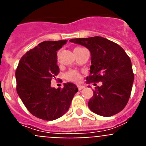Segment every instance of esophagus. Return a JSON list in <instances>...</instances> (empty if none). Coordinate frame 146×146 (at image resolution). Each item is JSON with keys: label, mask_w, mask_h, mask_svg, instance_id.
Returning a JSON list of instances; mask_svg holds the SVG:
<instances>
[{"label": "esophagus", "mask_w": 146, "mask_h": 146, "mask_svg": "<svg viewBox=\"0 0 146 146\" xmlns=\"http://www.w3.org/2000/svg\"><path fill=\"white\" fill-rule=\"evenodd\" d=\"M77 88H78V89H79V91H80V90H82V88H84V86L79 85V86H77Z\"/></svg>", "instance_id": "esophagus-1"}]
</instances>
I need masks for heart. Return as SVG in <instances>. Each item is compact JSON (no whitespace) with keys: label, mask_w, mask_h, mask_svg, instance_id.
Returning a JSON list of instances; mask_svg holds the SVG:
<instances>
[{"label":"heart","mask_w":146,"mask_h":146,"mask_svg":"<svg viewBox=\"0 0 146 146\" xmlns=\"http://www.w3.org/2000/svg\"><path fill=\"white\" fill-rule=\"evenodd\" d=\"M77 48H79V47H77ZM66 78L71 81L79 82L81 80V75L80 74V73H78V72H77V71L72 70L67 73Z\"/></svg>","instance_id":"heart-1"}]
</instances>
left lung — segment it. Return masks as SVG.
<instances>
[{
  "label": "left lung",
  "mask_w": 146,
  "mask_h": 146,
  "mask_svg": "<svg viewBox=\"0 0 146 146\" xmlns=\"http://www.w3.org/2000/svg\"><path fill=\"white\" fill-rule=\"evenodd\" d=\"M70 42L88 48L91 52L90 75L86 83L102 82L88 102L91 111L109 117L121 112L130 97L134 74L131 62L123 48L101 36L72 38Z\"/></svg>",
  "instance_id": "1"
}]
</instances>
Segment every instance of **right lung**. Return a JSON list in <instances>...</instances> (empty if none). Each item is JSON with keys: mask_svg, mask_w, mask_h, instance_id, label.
I'll use <instances>...</instances> for the list:
<instances>
[{"mask_svg": "<svg viewBox=\"0 0 146 146\" xmlns=\"http://www.w3.org/2000/svg\"><path fill=\"white\" fill-rule=\"evenodd\" d=\"M67 40L44 41L27 52L15 72L17 92L28 111L41 119L52 121L65 114L78 91L72 82L60 89L51 87L59 73L57 51Z\"/></svg>", "mask_w": 146, "mask_h": 146, "instance_id": "1", "label": "right lung"}]
</instances>
